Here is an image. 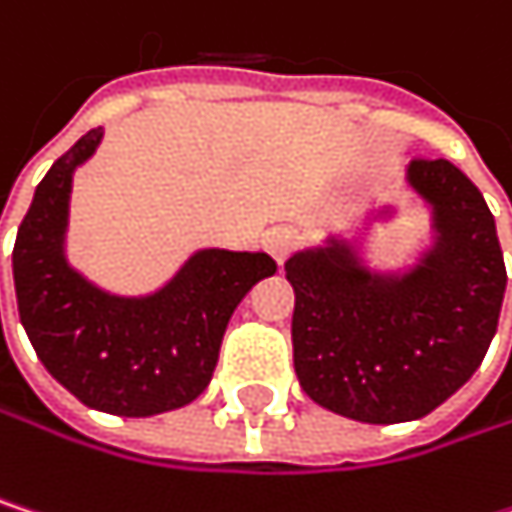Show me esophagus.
I'll use <instances>...</instances> for the list:
<instances>
[{
	"mask_svg": "<svg viewBox=\"0 0 512 512\" xmlns=\"http://www.w3.org/2000/svg\"><path fill=\"white\" fill-rule=\"evenodd\" d=\"M263 246H266L269 255L281 263L284 257L299 246V234H296L293 228H287V225H278V228H269V231L263 234Z\"/></svg>",
	"mask_w": 512,
	"mask_h": 512,
	"instance_id": "esophagus-1",
	"label": "esophagus"
}]
</instances>
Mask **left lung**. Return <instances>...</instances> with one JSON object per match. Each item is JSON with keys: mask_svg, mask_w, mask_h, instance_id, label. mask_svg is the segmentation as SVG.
Masks as SVG:
<instances>
[{"mask_svg": "<svg viewBox=\"0 0 512 512\" xmlns=\"http://www.w3.org/2000/svg\"><path fill=\"white\" fill-rule=\"evenodd\" d=\"M406 186L430 213V240L409 266L373 269L361 240L341 234L284 263L299 385L361 424L418 421L457 394L495 338L507 290L495 219L460 168L415 159ZM394 216L382 204L364 231Z\"/></svg>", "mask_w": 512, "mask_h": 512, "instance_id": "8db88e82", "label": "left lung"}]
</instances>
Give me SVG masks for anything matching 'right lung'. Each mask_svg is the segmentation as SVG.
<instances>
[{
	"label": "right lung",
	"instance_id": "right-lung-1",
	"mask_svg": "<svg viewBox=\"0 0 512 512\" xmlns=\"http://www.w3.org/2000/svg\"><path fill=\"white\" fill-rule=\"evenodd\" d=\"M85 133L38 183L14 243L20 323L38 358L85 406L148 418L192 403L213 379L231 314L275 272L263 252L198 249L154 293L121 296L67 260L73 174L97 154Z\"/></svg>",
	"mask_w": 512,
	"mask_h": 512
}]
</instances>
